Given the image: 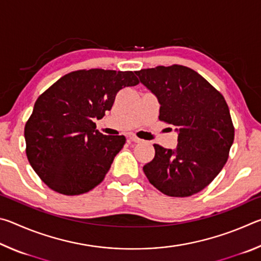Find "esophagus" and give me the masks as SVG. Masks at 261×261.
<instances>
[{
	"mask_svg": "<svg viewBox=\"0 0 261 261\" xmlns=\"http://www.w3.org/2000/svg\"><path fill=\"white\" fill-rule=\"evenodd\" d=\"M129 139H130L131 141H134V143H140V141H141V139H139L138 137H136L135 135H130V136H129Z\"/></svg>",
	"mask_w": 261,
	"mask_h": 261,
	"instance_id": "obj_1",
	"label": "esophagus"
}]
</instances>
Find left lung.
Instances as JSON below:
<instances>
[{
    "label": "left lung",
    "instance_id": "1",
    "mask_svg": "<svg viewBox=\"0 0 261 261\" xmlns=\"http://www.w3.org/2000/svg\"><path fill=\"white\" fill-rule=\"evenodd\" d=\"M156 96L161 121L174 125L177 146L154 144L155 156L143 170L149 183L169 197H189L205 189L226 165L233 125L223 95L183 65L136 71Z\"/></svg>",
    "mask_w": 261,
    "mask_h": 261
}]
</instances>
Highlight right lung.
Returning a JSON list of instances; mask_svg holds the SVG:
<instances>
[{"instance_id": "1", "label": "right lung", "mask_w": 261, "mask_h": 261, "mask_svg": "<svg viewBox=\"0 0 261 261\" xmlns=\"http://www.w3.org/2000/svg\"><path fill=\"white\" fill-rule=\"evenodd\" d=\"M138 83L132 71L79 70L39 96L24 137L30 165L43 183L77 196L102 182L125 137L102 135L93 120L112 109L118 91Z\"/></svg>"}]
</instances>
